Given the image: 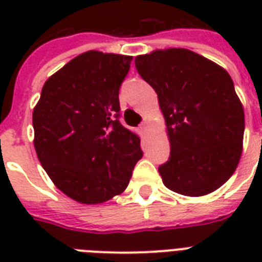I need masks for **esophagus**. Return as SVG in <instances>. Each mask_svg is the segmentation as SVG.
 <instances>
[{
	"instance_id": "obj_1",
	"label": "esophagus",
	"mask_w": 262,
	"mask_h": 262,
	"mask_svg": "<svg viewBox=\"0 0 262 262\" xmlns=\"http://www.w3.org/2000/svg\"><path fill=\"white\" fill-rule=\"evenodd\" d=\"M140 132L143 133V135H147L148 133V125L147 122H143L141 125H140Z\"/></svg>"
}]
</instances>
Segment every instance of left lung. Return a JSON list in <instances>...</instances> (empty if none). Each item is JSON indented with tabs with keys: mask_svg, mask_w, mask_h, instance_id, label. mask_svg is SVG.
I'll return each instance as SVG.
<instances>
[{
	"mask_svg": "<svg viewBox=\"0 0 262 262\" xmlns=\"http://www.w3.org/2000/svg\"><path fill=\"white\" fill-rule=\"evenodd\" d=\"M139 75L158 94L170 140L159 167L164 186L209 194L234 174L242 155L245 113L226 69L187 49L137 55Z\"/></svg>",
	"mask_w": 262,
	"mask_h": 262,
	"instance_id": "obj_1",
	"label": "left lung"
}]
</instances>
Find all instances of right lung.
<instances>
[{"mask_svg":"<svg viewBox=\"0 0 262 262\" xmlns=\"http://www.w3.org/2000/svg\"><path fill=\"white\" fill-rule=\"evenodd\" d=\"M133 57L90 50L50 76L32 113L38 159L80 204H102L129 185L143 158L139 136L118 121L119 87Z\"/></svg>","mask_w":262,"mask_h":262,"instance_id":"1","label":"right lung"}]
</instances>
